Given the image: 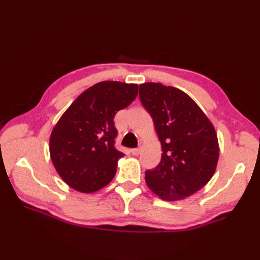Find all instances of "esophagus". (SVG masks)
Instances as JSON below:
<instances>
[{"mask_svg":"<svg viewBox=\"0 0 260 260\" xmlns=\"http://www.w3.org/2000/svg\"><path fill=\"white\" fill-rule=\"evenodd\" d=\"M131 152H132V154H133V155H139V154L141 153V148L139 147V148H133V150H131Z\"/></svg>","mask_w":260,"mask_h":260,"instance_id":"34e87169","label":"esophagus"}]
</instances>
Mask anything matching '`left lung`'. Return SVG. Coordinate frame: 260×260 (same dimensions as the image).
<instances>
[{
  "label": "left lung",
  "instance_id": "8db88e82",
  "mask_svg": "<svg viewBox=\"0 0 260 260\" xmlns=\"http://www.w3.org/2000/svg\"><path fill=\"white\" fill-rule=\"evenodd\" d=\"M140 99L152 116L162 158L147 170V186L162 200L178 201L206 185L217 168L218 137L201 108L178 88L156 82L140 85Z\"/></svg>",
  "mask_w": 260,
  "mask_h": 260
}]
</instances>
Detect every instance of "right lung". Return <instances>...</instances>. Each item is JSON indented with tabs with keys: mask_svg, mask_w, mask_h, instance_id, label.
Instances as JSON below:
<instances>
[{
	"mask_svg": "<svg viewBox=\"0 0 260 260\" xmlns=\"http://www.w3.org/2000/svg\"><path fill=\"white\" fill-rule=\"evenodd\" d=\"M139 92L136 84L102 81L70 105L52 129L50 156L57 172L73 189L91 193L106 186L124 154L116 150L114 117Z\"/></svg>",
	"mask_w": 260,
	"mask_h": 260,
	"instance_id": "add662e5",
	"label": "right lung"
}]
</instances>
